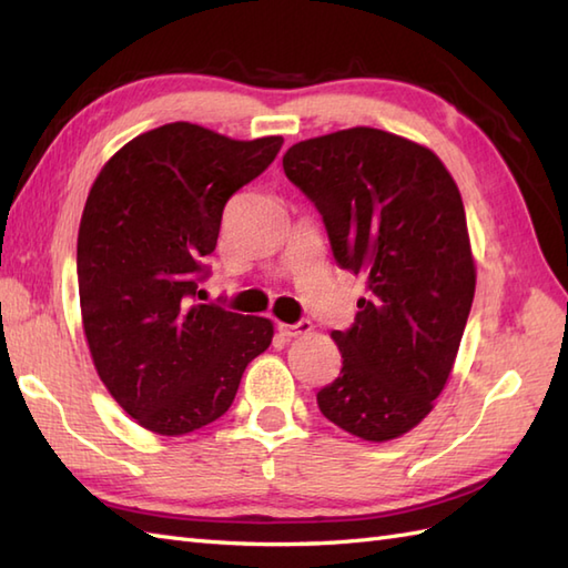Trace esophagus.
I'll list each match as a JSON object with an SVG mask.
<instances>
[{"mask_svg": "<svg viewBox=\"0 0 568 568\" xmlns=\"http://www.w3.org/2000/svg\"><path fill=\"white\" fill-rule=\"evenodd\" d=\"M312 329V322L310 320H300L295 324H283L277 322V332H281L283 336H303Z\"/></svg>", "mask_w": 568, "mask_h": 568, "instance_id": "obj_1", "label": "esophagus"}]
</instances>
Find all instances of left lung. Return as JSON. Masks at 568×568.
<instances>
[{
	"mask_svg": "<svg viewBox=\"0 0 568 568\" xmlns=\"http://www.w3.org/2000/svg\"><path fill=\"white\" fill-rule=\"evenodd\" d=\"M283 171L322 214L334 261L368 275L354 324L332 332L344 364L320 413L366 442L400 437L444 390L474 303L458 187L429 149L368 126L295 143Z\"/></svg>",
	"mask_w": 568,
	"mask_h": 568,
	"instance_id": "left-lung-1",
	"label": "left lung"
}]
</instances>
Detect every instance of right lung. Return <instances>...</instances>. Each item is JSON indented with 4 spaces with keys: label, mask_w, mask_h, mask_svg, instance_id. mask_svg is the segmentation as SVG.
Wrapping results in <instances>:
<instances>
[{
    "label": "right lung",
    "mask_w": 568,
    "mask_h": 568,
    "mask_svg": "<svg viewBox=\"0 0 568 568\" xmlns=\"http://www.w3.org/2000/svg\"><path fill=\"white\" fill-rule=\"evenodd\" d=\"M281 136L234 141L175 122L129 141L94 180L78 234L82 327L106 390L165 437L220 419L273 324L197 303L236 190Z\"/></svg>",
    "instance_id": "1"
}]
</instances>
